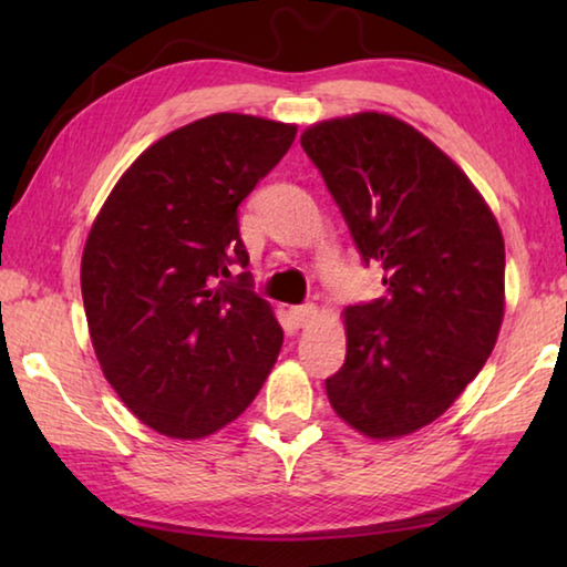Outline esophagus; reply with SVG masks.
Returning <instances> with one entry per match:
<instances>
[{
	"label": "esophagus",
	"instance_id": "1",
	"mask_svg": "<svg viewBox=\"0 0 567 567\" xmlns=\"http://www.w3.org/2000/svg\"><path fill=\"white\" fill-rule=\"evenodd\" d=\"M315 315H318V307H315V305H295V307H290V318H292L297 328H305L307 322H312Z\"/></svg>",
	"mask_w": 567,
	"mask_h": 567
}]
</instances>
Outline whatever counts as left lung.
<instances>
[{"label":"left lung","mask_w":567,"mask_h":567,"mask_svg":"<svg viewBox=\"0 0 567 567\" xmlns=\"http://www.w3.org/2000/svg\"><path fill=\"white\" fill-rule=\"evenodd\" d=\"M320 169L385 297L344 310L348 354L324 380L334 412L390 440L430 425L483 370L505 310V243L491 207L443 150L390 114L312 124Z\"/></svg>","instance_id":"8db88e82"}]
</instances>
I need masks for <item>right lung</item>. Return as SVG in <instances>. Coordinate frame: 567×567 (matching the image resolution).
Wrapping results in <instances>:
<instances>
[{
  "instance_id": "right-lung-1",
  "label": "right lung",
  "mask_w": 567,
  "mask_h": 567,
  "mask_svg": "<svg viewBox=\"0 0 567 567\" xmlns=\"http://www.w3.org/2000/svg\"><path fill=\"white\" fill-rule=\"evenodd\" d=\"M295 124L223 112L132 162L90 229L82 300L104 378L145 425L175 440L243 415L282 348L252 290L237 207L295 142Z\"/></svg>"
}]
</instances>
